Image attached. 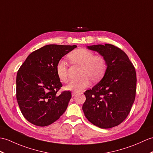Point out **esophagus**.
<instances>
[{
  "label": "esophagus",
  "instance_id": "1",
  "mask_svg": "<svg viewBox=\"0 0 153 153\" xmlns=\"http://www.w3.org/2000/svg\"><path fill=\"white\" fill-rule=\"evenodd\" d=\"M76 94V92H72V97H74V96H75Z\"/></svg>",
  "mask_w": 153,
  "mask_h": 153
}]
</instances>
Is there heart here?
Wrapping results in <instances>:
<instances>
[{
	"label": "heart",
	"mask_w": 153,
	"mask_h": 153,
	"mask_svg": "<svg viewBox=\"0 0 153 153\" xmlns=\"http://www.w3.org/2000/svg\"><path fill=\"white\" fill-rule=\"evenodd\" d=\"M70 62L80 65L79 79L72 80L66 86V89L80 91L90 84V79L93 81L100 80L105 72L107 62L104 56L97 55L88 49L79 48L70 52L67 56ZM55 72L60 81H68V67L65 61L60 60L55 66Z\"/></svg>",
	"instance_id": "obj_1"
}]
</instances>
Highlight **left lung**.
Masks as SVG:
<instances>
[{
  "mask_svg": "<svg viewBox=\"0 0 153 153\" xmlns=\"http://www.w3.org/2000/svg\"><path fill=\"white\" fill-rule=\"evenodd\" d=\"M87 48L104 56L107 68L101 81L85 92L82 109L94 125L110 128L120 125L130 111L136 97V70L126 53L115 45L98 44Z\"/></svg>",
  "mask_w": 153,
  "mask_h": 153,
  "instance_id": "obj_1",
  "label": "left lung"
}]
</instances>
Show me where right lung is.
Instances as JSON below:
<instances>
[{"instance_id": "right-lung-1", "label": "right lung", "mask_w": 153, "mask_h": 153, "mask_svg": "<svg viewBox=\"0 0 153 153\" xmlns=\"http://www.w3.org/2000/svg\"><path fill=\"white\" fill-rule=\"evenodd\" d=\"M77 45L50 44L31 53L16 77V98L28 122L45 126L65 112L72 97L70 91L57 95L62 85L55 72L56 63Z\"/></svg>"}]
</instances>
